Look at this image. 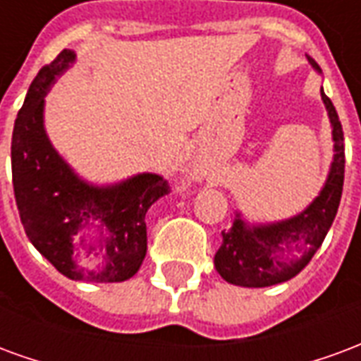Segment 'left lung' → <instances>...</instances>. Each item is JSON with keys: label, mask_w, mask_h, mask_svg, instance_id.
Segmentation results:
<instances>
[{"label": "left lung", "mask_w": 361, "mask_h": 361, "mask_svg": "<svg viewBox=\"0 0 361 361\" xmlns=\"http://www.w3.org/2000/svg\"><path fill=\"white\" fill-rule=\"evenodd\" d=\"M311 67L321 73L315 59ZM321 98L333 127V162L325 185L300 214L269 224H250L235 211L234 224L222 232V245L214 267L222 279L243 288L274 286L294 279L321 247L333 224L344 183V133L331 98L321 89Z\"/></svg>", "instance_id": "obj_1"}]
</instances>
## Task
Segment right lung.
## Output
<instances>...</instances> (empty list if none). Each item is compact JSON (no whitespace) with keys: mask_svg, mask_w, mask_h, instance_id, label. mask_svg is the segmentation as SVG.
Wrapping results in <instances>:
<instances>
[{"mask_svg":"<svg viewBox=\"0 0 361 361\" xmlns=\"http://www.w3.org/2000/svg\"><path fill=\"white\" fill-rule=\"evenodd\" d=\"M63 50L44 66L17 114L11 141L15 201L28 240L63 276L123 282L147 255V211L168 193L162 176L137 173L119 183L82 180L54 149L44 127V96L73 66Z\"/></svg>","mask_w":361,"mask_h":361,"instance_id":"obj_1","label":"right lung"}]
</instances>
